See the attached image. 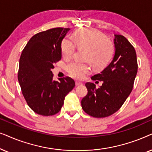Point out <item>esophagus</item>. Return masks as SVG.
I'll return each instance as SVG.
<instances>
[{"instance_id":"obj_1","label":"esophagus","mask_w":152,"mask_h":152,"mask_svg":"<svg viewBox=\"0 0 152 152\" xmlns=\"http://www.w3.org/2000/svg\"><path fill=\"white\" fill-rule=\"evenodd\" d=\"M76 86H83V83L79 82V81H76Z\"/></svg>"}]
</instances>
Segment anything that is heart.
<instances>
[{
    "instance_id": "1",
    "label": "heart",
    "mask_w": 152,
    "mask_h": 152,
    "mask_svg": "<svg viewBox=\"0 0 152 152\" xmlns=\"http://www.w3.org/2000/svg\"><path fill=\"white\" fill-rule=\"evenodd\" d=\"M72 39L65 37L61 42V53L64 59H70L77 47L86 50L85 61L90 62L96 71L103 70L112 60L115 47L102 32L93 29H80L75 32ZM66 69L72 77L77 79H81L90 72L88 64L76 62L69 63Z\"/></svg>"
}]
</instances>
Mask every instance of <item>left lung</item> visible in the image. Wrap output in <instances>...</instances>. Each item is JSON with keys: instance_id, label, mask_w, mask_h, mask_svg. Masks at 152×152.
Masks as SVG:
<instances>
[{"instance_id": "left-lung-1", "label": "left lung", "mask_w": 152, "mask_h": 152, "mask_svg": "<svg viewBox=\"0 0 152 152\" xmlns=\"http://www.w3.org/2000/svg\"><path fill=\"white\" fill-rule=\"evenodd\" d=\"M115 55L110 64L93 80H102L96 88L93 83H86L88 94L81 101L82 108L90 116L108 117L120 109L132 91L137 72L135 48L123 35H115Z\"/></svg>"}]
</instances>
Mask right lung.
<instances>
[{"instance_id":"right-lung-1","label":"right lung","mask_w":152,"mask_h":152,"mask_svg":"<svg viewBox=\"0 0 152 152\" xmlns=\"http://www.w3.org/2000/svg\"><path fill=\"white\" fill-rule=\"evenodd\" d=\"M69 30L56 28L39 32L30 38L21 53L18 80L28 105L37 114L58 113L75 86L69 77L54 80L51 72L53 64L61 59V42Z\"/></svg>"}]
</instances>
